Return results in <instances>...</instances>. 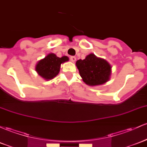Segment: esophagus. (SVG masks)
Segmentation results:
<instances>
[{"instance_id": "1", "label": "esophagus", "mask_w": 147, "mask_h": 147, "mask_svg": "<svg viewBox=\"0 0 147 147\" xmlns=\"http://www.w3.org/2000/svg\"><path fill=\"white\" fill-rule=\"evenodd\" d=\"M70 60L71 61H72V62H75V61H76V57H75V56H71Z\"/></svg>"}]
</instances>
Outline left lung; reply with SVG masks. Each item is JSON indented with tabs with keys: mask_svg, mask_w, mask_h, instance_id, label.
Instances as JSON below:
<instances>
[{
	"mask_svg": "<svg viewBox=\"0 0 147 147\" xmlns=\"http://www.w3.org/2000/svg\"><path fill=\"white\" fill-rule=\"evenodd\" d=\"M76 65L83 81L89 86L103 84L109 79L110 65L94 54H89L84 60L77 61Z\"/></svg>",
	"mask_w": 147,
	"mask_h": 147,
	"instance_id": "left-lung-1",
	"label": "left lung"
}]
</instances>
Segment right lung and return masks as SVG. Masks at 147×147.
<instances>
[{"label": "right lung", "instance_id": "obj_1", "mask_svg": "<svg viewBox=\"0 0 147 147\" xmlns=\"http://www.w3.org/2000/svg\"><path fill=\"white\" fill-rule=\"evenodd\" d=\"M68 60L67 56L59 58L54 54H49L38 63L35 70L45 80H51L59 74L61 63Z\"/></svg>", "mask_w": 147, "mask_h": 147}]
</instances>
